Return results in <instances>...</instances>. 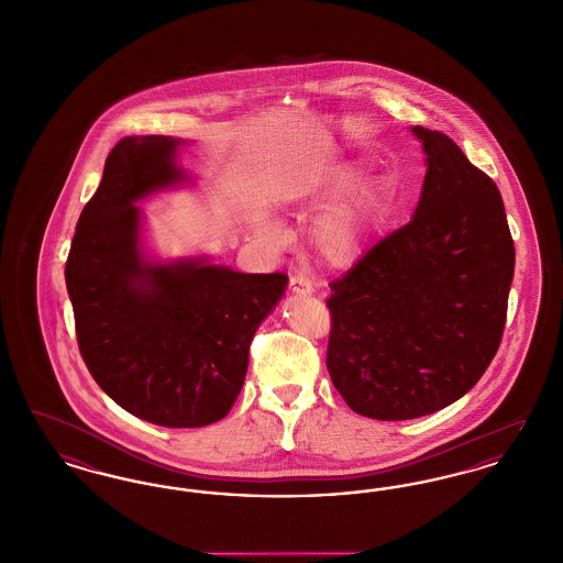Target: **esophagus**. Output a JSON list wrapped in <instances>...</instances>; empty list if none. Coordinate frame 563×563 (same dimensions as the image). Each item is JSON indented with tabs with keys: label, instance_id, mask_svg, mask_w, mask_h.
Here are the masks:
<instances>
[{
	"label": "esophagus",
	"instance_id": "esophagus-1",
	"mask_svg": "<svg viewBox=\"0 0 563 563\" xmlns=\"http://www.w3.org/2000/svg\"><path fill=\"white\" fill-rule=\"evenodd\" d=\"M289 287H291V291H294V294H312V280H310V278H308L303 272H297V274L291 276V280H289Z\"/></svg>",
	"mask_w": 563,
	"mask_h": 563
}]
</instances>
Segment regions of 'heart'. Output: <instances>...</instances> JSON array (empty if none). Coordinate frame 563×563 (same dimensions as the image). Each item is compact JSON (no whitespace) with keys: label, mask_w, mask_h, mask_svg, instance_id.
<instances>
[{"label":"heart","mask_w":563,"mask_h":563,"mask_svg":"<svg viewBox=\"0 0 563 563\" xmlns=\"http://www.w3.org/2000/svg\"><path fill=\"white\" fill-rule=\"evenodd\" d=\"M358 173L342 168L331 173L321 184L312 186L287 200V209L295 213L327 209L314 225V242L322 257L333 266H350L358 260L372 217V194L367 189L352 191ZM255 236L274 249L289 242L285 225L272 217H257L253 223Z\"/></svg>","instance_id":"b5f03b06"}]
</instances>
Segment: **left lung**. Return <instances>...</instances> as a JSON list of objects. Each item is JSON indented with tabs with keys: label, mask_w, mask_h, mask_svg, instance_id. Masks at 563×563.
<instances>
[{
	"label": "left lung",
	"mask_w": 563,
	"mask_h": 563,
	"mask_svg": "<svg viewBox=\"0 0 563 563\" xmlns=\"http://www.w3.org/2000/svg\"><path fill=\"white\" fill-rule=\"evenodd\" d=\"M427 177L407 225L333 280L327 369L350 409L411 420L464 397L498 352L515 272L503 196L448 134L411 126Z\"/></svg>",
	"instance_id": "obj_1"
}]
</instances>
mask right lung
<instances>
[{
  "instance_id": "obj_1",
  "label": "right lung",
  "mask_w": 563,
  "mask_h": 563,
  "mask_svg": "<svg viewBox=\"0 0 563 563\" xmlns=\"http://www.w3.org/2000/svg\"><path fill=\"white\" fill-rule=\"evenodd\" d=\"M184 139H122L81 211L65 264L81 358L136 418L166 429L221 420L236 401L257 327L287 274H242L207 257L147 262L139 200L177 186Z\"/></svg>"
}]
</instances>
